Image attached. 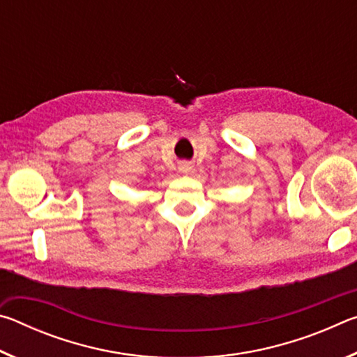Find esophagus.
Returning a JSON list of instances; mask_svg holds the SVG:
<instances>
[{"instance_id":"esophagus-1","label":"esophagus","mask_w":357,"mask_h":357,"mask_svg":"<svg viewBox=\"0 0 357 357\" xmlns=\"http://www.w3.org/2000/svg\"><path fill=\"white\" fill-rule=\"evenodd\" d=\"M190 165L189 164H181V167H179V170L183 172V173H189L190 172Z\"/></svg>"}]
</instances>
